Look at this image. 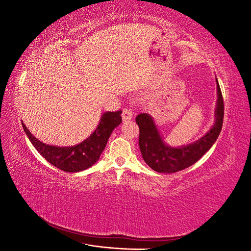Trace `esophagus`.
I'll return each instance as SVG.
<instances>
[{
    "mask_svg": "<svg viewBox=\"0 0 251 251\" xmlns=\"http://www.w3.org/2000/svg\"><path fill=\"white\" fill-rule=\"evenodd\" d=\"M123 120L124 121H126V120H130V119H132V117H133V112L130 110V109H125L124 111H123Z\"/></svg>",
    "mask_w": 251,
    "mask_h": 251,
    "instance_id": "34e87169",
    "label": "esophagus"
}]
</instances>
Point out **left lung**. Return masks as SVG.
I'll use <instances>...</instances> for the list:
<instances>
[{"mask_svg": "<svg viewBox=\"0 0 251 251\" xmlns=\"http://www.w3.org/2000/svg\"><path fill=\"white\" fill-rule=\"evenodd\" d=\"M217 81V107L215 124L203 137L187 146L174 148L166 144L150 114L140 113L136 117L139 126V148L143 160L151 170L172 174L184 170L196 163L212 147L222 130L224 102L221 89Z\"/></svg>", "mask_w": 251, "mask_h": 251, "instance_id": "8db88e82", "label": "left lung"}]
</instances>
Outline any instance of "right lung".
I'll return each mask as SVG.
<instances>
[{"label":"right lung","mask_w":251,"mask_h":251,"mask_svg":"<svg viewBox=\"0 0 251 251\" xmlns=\"http://www.w3.org/2000/svg\"><path fill=\"white\" fill-rule=\"evenodd\" d=\"M120 115V110L104 112L94 132L87 139L72 147H55L44 143L30 133L23 121L22 126L33 147L49 163L64 172L76 173L89 169L100 159L113 130L123 121Z\"/></svg>","instance_id":"obj_1"}]
</instances>
